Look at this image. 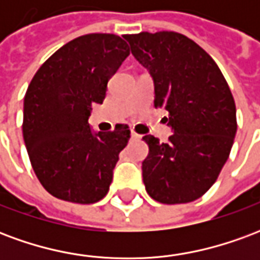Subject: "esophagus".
<instances>
[{"instance_id":"34e87169","label":"esophagus","mask_w":260,"mask_h":260,"mask_svg":"<svg viewBox=\"0 0 260 260\" xmlns=\"http://www.w3.org/2000/svg\"><path fill=\"white\" fill-rule=\"evenodd\" d=\"M131 138H132V139H135V141H138V139H141L142 135H139V134H136L135 131H132V132H131Z\"/></svg>"}]
</instances>
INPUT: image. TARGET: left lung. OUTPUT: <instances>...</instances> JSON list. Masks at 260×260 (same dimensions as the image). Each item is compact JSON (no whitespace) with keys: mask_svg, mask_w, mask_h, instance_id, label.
<instances>
[{"mask_svg":"<svg viewBox=\"0 0 260 260\" xmlns=\"http://www.w3.org/2000/svg\"><path fill=\"white\" fill-rule=\"evenodd\" d=\"M131 51L154 80V107L169 111L167 143L145 135L143 184L154 201H196L216 182L237 132L233 93L221 71L193 40L177 31L125 35Z\"/></svg>","mask_w":260,"mask_h":260,"instance_id":"8db88e82","label":"left lung"}]
</instances>
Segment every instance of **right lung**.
Masks as SVG:
<instances>
[{
	"mask_svg": "<svg viewBox=\"0 0 260 260\" xmlns=\"http://www.w3.org/2000/svg\"><path fill=\"white\" fill-rule=\"evenodd\" d=\"M128 55V44L117 35L76 37L37 69L26 90L22 132L27 154L40 184L58 199L90 205L107 195L129 126L93 134L87 119Z\"/></svg>",
	"mask_w": 260,
	"mask_h": 260,
	"instance_id": "obj_1",
	"label": "right lung"
}]
</instances>
